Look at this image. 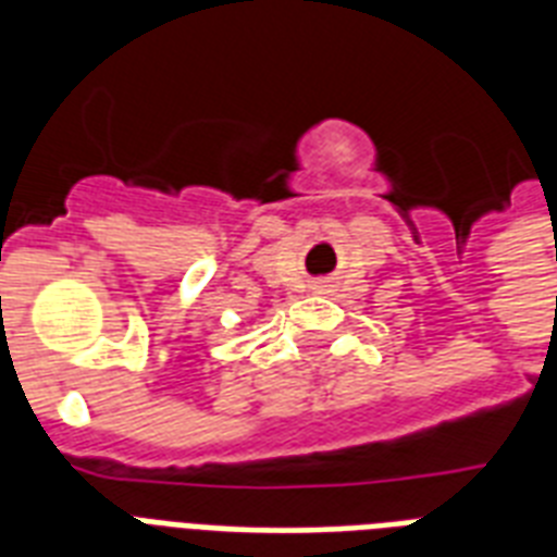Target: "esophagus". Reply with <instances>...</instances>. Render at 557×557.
Returning <instances> with one entry per match:
<instances>
[{
	"label": "esophagus",
	"instance_id": "34e87169",
	"mask_svg": "<svg viewBox=\"0 0 557 557\" xmlns=\"http://www.w3.org/2000/svg\"><path fill=\"white\" fill-rule=\"evenodd\" d=\"M318 292H326V286H318Z\"/></svg>",
	"mask_w": 557,
	"mask_h": 557
}]
</instances>
